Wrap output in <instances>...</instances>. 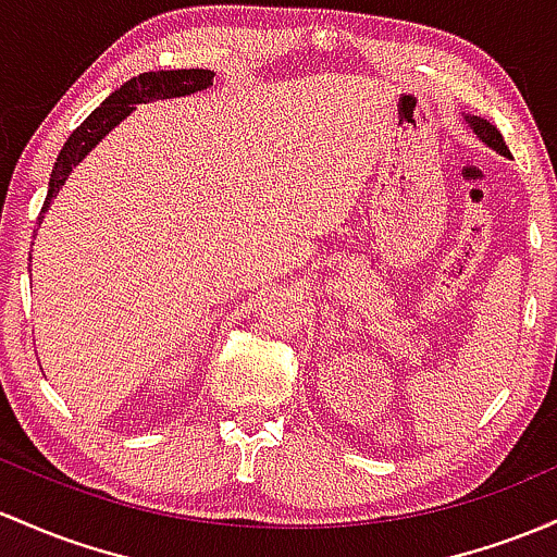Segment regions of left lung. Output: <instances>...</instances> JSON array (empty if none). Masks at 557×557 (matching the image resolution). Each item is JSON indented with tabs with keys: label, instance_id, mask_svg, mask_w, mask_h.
Returning <instances> with one entry per match:
<instances>
[{
	"label": "left lung",
	"instance_id": "left-lung-1",
	"mask_svg": "<svg viewBox=\"0 0 557 557\" xmlns=\"http://www.w3.org/2000/svg\"><path fill=\"white\" fill-rule=\"evenodd\" d=\"M466 121L470 124V129H473L475 134H479L481 143H486L488 148H492V150L503 152V156L510 158V150H507V145H505V139H503V134L497 132V126H492V124H488L486 119H481V115H466Z\"/></svg>",
	"mask_w": 557,
	"mask_h": 557
}]
</instances>
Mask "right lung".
Instances as JSON below:
<instances>
[{
	"label": "right lung",
	"instance_id": "1",
	"mask_svg": "<svg viewBox=\"0 0 557 557\" xmlns=\"http://www.w3.org/2000/svg\"><path fill=\"white\" fill-rule=\"evenodd\" d=\"M213 84V71L203 69H182V71H148L139 73V76L129 78L124 87H119L113 95L102 100L100 108H95L87 115L82 126H76L69 139H65L63 150H60L58 161H54L52 174H50V189H47L45 206H41L39 224L45 219L47 209L54 198H58L60 187L65 185L73 166L84 161L89 156V150L100 143L106 134L119 126L126 115L132 113L139 102H152V100H169V97H185L193 91L209 89Z\"/></svg>",
	"mask_w": 557,
	"mask_h": 557
}]
</instances>
